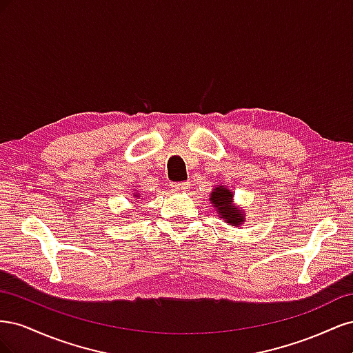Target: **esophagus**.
<instances>
[{"mask_svg":"<svg viewBox=\"0 0 353 353\" xmlns=\"http://www.w3.org/2000/svg\"><path fill=\"white\" fill-rule=\"evenodd\" d=\"M190 188L188 183H172L170 184V190L174 191V193H184Z\"/></svg>","mask_w":353,"mask_h":353,"instance_id":"obj_1","label":"esophagus"}]
</instances>
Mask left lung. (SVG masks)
Returning a JSON list of instances; mask_svg holds the SVG:
<instances>
[{"mask_svg":"<svg viewBox=\"0 0 353 353\" xmlns=\"http://www.w3.org/2000/svg\"><path fill=\"white\" fill-rule=\"evenodd\" d=\"M210 203L216 209L218 215L232 227H239L244 222V212L232 205V193L227 187H216L210 193Z\"/></svg>","mask_w":353,"mask_h":353,"instance_id":"obj_1","label":"left lung"}]
</instances>
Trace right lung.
I'll return each instance as SVG.
<instances>
[{
    "instance_id": "add662e5",
    "label": "right lung",
    "mask_w": 353,
    "mask_h": 353,
    "mask_svg": "<svg viewBox=\"0 0 353 353\" xmlns=\"http://www.w3.org/2000/svg\"><path fill=\"white\" fill-rule=\"evenodd\" d=\"M135 197H138V194H137V196H135Z\"/></svg>"
}]
</instances>
